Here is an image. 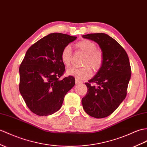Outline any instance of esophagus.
<instances>
[{
	"label": "esophagus",
	"mask_w": 147,
	"mask_h": 147,
	"mask_svg": "<svg viewBox=\"0 0 147 147\" xmlns=\"http://www.w3.org/2000/svg\"><path fill=\"white\" fill-rule=\"evenodd\" d=\"M82 82L81 81H80V80H77V79H76L75 80V83H76V84H80V83H81Z\"/></svg>",
	"instance_id": "1"
}]
</instances>
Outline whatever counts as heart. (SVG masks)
Masks as SVG:
<instances>
[{"instance_id": "obj_1", "label": "heart", "mask_w": 147, "mask_h": 147, "mask_svg": "<svg viewBox=\"0 0 147 147\" xmlns=\"http://www.w3.org/2000/svg\"><path fill=\"white\" fill-rule=\"evenodd\" d=\"M75 48L85 54L82 64L84 67L72 68L67 71V74L73 76L76 79L83 80L89 79L92 76V71L97 72L101 69L104 62V54L101 49L97 48L96 44L88 39H83L74 44ZM72 49L66 46L61 53V58L66 67H70L72 61Z\"/></svg>"}]
</instances>
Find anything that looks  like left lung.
Here are the masks:
<instances>
[{
    "label": "left lung",
    "mask_w": 147,
    "mask_h": 147,
    "mask_svg": "<svg viewBox=\"0 0 147 147\" xmlns=\"http://www.w3.org/2000/svg\"><path fill=\"white\" fill-rule=\"evenodd\" d=\"M83 37L97 42L104 54V62L88 83V92L82 98L85 112L103 118L113 113L127 94L131 67L127 53L120 44L104 33L88 34Z\"/></svg>",
    "instance_id": "8db88e82"
}]
</instances>
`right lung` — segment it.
<instances>
[{
    "instance_id": "obj_1",
    "label": "right lung",
    "mask_w": 147,
    "mask_h": 147,
    "mask_svg": "<svg viewBox=\"0 0 147 147\" xmlns=\"http://www.w3.org/2000/svg\"><path fill=\"white\" fill-rule=\"evenodd\" d=\"M76 38L51 33L27 51L19 67V91L27 107L36 115L47 116L57 111L65 95L74 86L73 76L59 78L65 71L61 51Z\"/></svg>"
}]
</instances>
